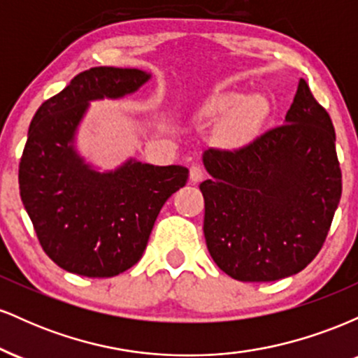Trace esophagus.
Masks as SVG:
<instances>
[{"instance_id":"esophagus-1","label":"esophagus","mask_w":358,"mask_h":358,"mask_svg":"<svg viewBox=\"0 0 358 358\" xmlns=\"http://www.w3.org/2000/svg\"><path fill=\"white\" fill-rule=\"evenodd\" d=\"M203 176H205V173H203V168L202 166H199V165L190 166V182L192 183L202 182Z\"/></svg>"}]
</instances>
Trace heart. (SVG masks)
Wrapping results in <instances>:
<instances>
[{"mask_svg": "<svg viewBox=\"0 0 358 358\" xmlns=\"http://www.w3.org/2000/svg\"><path fill=\"white\" fill-rule=\"evenodd\" d=\"M266 110H268V104H266L264 97L250 96L244 99L237 92L217 94L208 101L207 108H205V113L208 116L227 114L222 119L220 138L231 145L248 139L261 124L262 117L266 116Z\"/></svg>", "mask_w": 358, "mask_h": 358, "instance_id": "heart-1", "label": "heart"}]
</instances>
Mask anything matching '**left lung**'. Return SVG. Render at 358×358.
<instances>
[{"instance_id": "left-lung-1", "label": "left lung", "mask_w": 358, "mask_h": 358, "mask_svg": "<svg viewBox=\"0 0 358 358\" xmlns=\"http://www.w3.org/2000/svg\"><path fill=\"white\" fill-rule=\"evenodd\" d=\"M331 119L299 80L285 124L234 151L207 150V249L225 274L266 282L298 274L322 249L342 196Z\"/></svg>"}]
</instances>
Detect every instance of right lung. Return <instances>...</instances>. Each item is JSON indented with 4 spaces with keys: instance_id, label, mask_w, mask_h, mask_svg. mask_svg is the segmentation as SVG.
Listing matches in <instances>:
<instances>
[{
    "instance_id": "obj_1",
    "label": "right lung",
    "mask_w": 358,
    "mask_h": 358,
    "mask_svg": "<svg viewBox=\"0 0 358 358\" xmlns=\"http://www.w3.org/2000/svg\"><path fill=\"white\" fill-rule=\"evenodd\" d=\"M150 79L139 69H89L31 119L20 162V195L47 256L69 273L113 278L133 268L162 207L187 183L188 168L136 158L101 171L76 146L90 102L121 99Z\"/></svg>"
}]
</instances>
